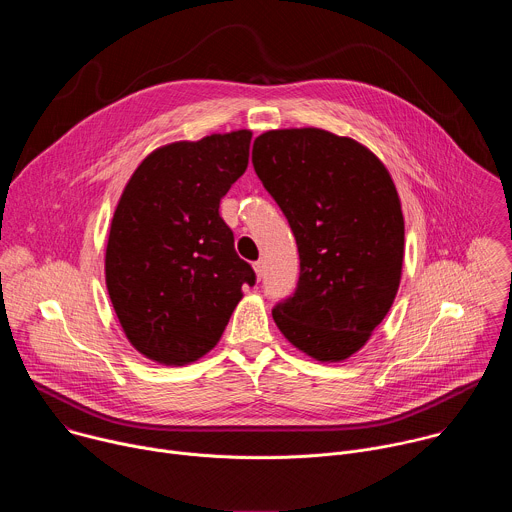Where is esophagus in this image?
<instances>
[{
  "label": "esophagus",
  "mask_w": 512,
  "mask_h": 512,
  "mask_svg": "<svg viewBox=\"0 0 512 512\" xmlns=\"http://www.w3.org/2000/svg\"><path fill=\"white\" fill-rule=\"evenodd\" d=\"M253 269H255V273H257V279H261V277L265 275V263H263V261H255V263H253Z\"/></svg>",
  "instance_id": "34e87169"
}]
</instances>
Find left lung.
Masks as SVG:
<instances>
[{
  "instance_id": "obj_1",
  "label": "left lung",
  "mask_w": 512,
  "mask_h": 512,
  "mask_svg": "<svg viewBox=\"0 0 512 512\" xmlns=\"http://www.w3.org/2000/svg\"><path fill=\"white\" fill-rule=\"evenodd\" d=\"M253 168L300 253L298 287L273 306V320L306 354L344 360L397 296L405 225L395 184L360 143L314 127L259 135Z\"/></svg>"
}]
</instances>
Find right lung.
Returning a JSON list of instances; mask_svg holds the SVG:
<instances>
[{"instance_id":"obj_1","label":"right lung","mask_w":512,"mask_h":512,"mask_svg":"<svg viewBox=\"0 0 512 512\" xmlns=\"http://www.w3.org/2000/svg\"><path fill=\"white\" fill-rule=\"evenodd\" d=\"M251 131L166 145L145 158L113 214L105 275L129 342L186 364L206 354L255 285L218 206L249 164Z\"/></svg>"}]
</instances>
